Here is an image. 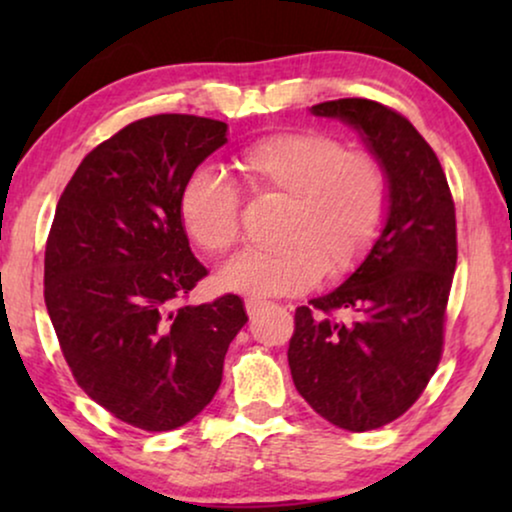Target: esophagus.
Instances as JSON below:
<instances>
[{
  "label": "esophagus",
  "mask_w": 512,
  "mask_h": 512,
  "mask_svg": "<svg viewBox=\"0 0 512 512\" xmlns=\"http://www.w3.org/2000/svg\"><path fill=\"white\" fill-rule=\"evenodd\" d=\"M265 305H268V303H265V300H258V298H247V300H244V307H247L249 314H256L258 310H263Z\"/></svg>",
  "instance_id": "1"
}]
</instances>
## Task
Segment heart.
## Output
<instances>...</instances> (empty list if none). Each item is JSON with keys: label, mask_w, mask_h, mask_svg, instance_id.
Here are the masks:
<instances>
[{"label": "heart", "mask_w": 512, "mask_h": 512, "mask_svg": "<svg viewBox=\"0 0 512 512\" xmlns=\"http://www.w3.org/2000/svg\"><path fill=\"white\" fill-rule=\"evenodd\" d=\"M258 198L284 200L275 247L247 249L216 275L221 289L247 296L300 293L326 277H345L370 254L389 212V174L375 153L349 151L314 130L279 132L247 146L235 160ZM188 237L209 254L240 237V195L221 174L198 170L179 195Z\"/></svg>", "instance_id": "obj_1"}]
</instances>
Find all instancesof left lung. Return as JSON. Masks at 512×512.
<instances>
[{
    "label": "left lung",
    "mask_w": 512,
    "mask_h": 512,
    "mask_svg": "<svg viewBox=\"0 0 512 512\" xmlns=\"http://www.w3.org/2000/svg\"><path fill=\"white\" fill-rule=\"evenodd\" d=\"M359 132L389 174V212L363 263L296 310L289 368L298 394L340 429L373 431L417 401L443 352L457 219L436 153L408 118L363 97L314 104ZM342 309L349 320H333Z\"/></svg>",
    "instance_id": "8db88e82"
}]
</instances>
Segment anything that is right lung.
Here are the masks:
<instances>
[{"label": "right lung", "mask_w": 512, "mask_h": 512, "mask_svg": "<svg viewBox=\"0 0 512 512\" xmlns=\"http://www.w3.org/2000/svg\"><path fill=\"white\" fill-rule=\"evenodd\" d=\"M226 132L186 114L125 125L83 158L55 207L44 298L62 356L97 405L137 429L200 415L249 319L233 293L174 307L207 275L181 226V188Z\"/></svg>", "instance_id": "right-lung-1"}]
</instances>
